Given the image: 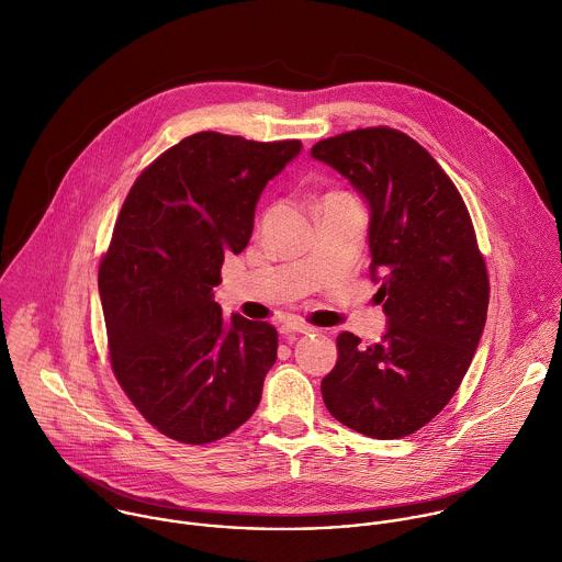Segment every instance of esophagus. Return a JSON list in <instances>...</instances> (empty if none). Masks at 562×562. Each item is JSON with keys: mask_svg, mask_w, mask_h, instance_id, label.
Returning a JSON list of instances; mask_svg holds the SVG:
<instances>
[{"mask_svg": "<svg viewBox=\"0 0 562 562\" xmlns=\"http://www.w3.org/2000/svg\"><path fill=\"white\" fill-rule=\"evenodd\" d=\"M313 328L311 326H306V324H302V322H284L282 326H280V333L282 335H308Z\"/></svg>", "mask_w": 562, "mask_h": 562, "instance_id": "34e87169", "label": "esophagus"}]
</instances>
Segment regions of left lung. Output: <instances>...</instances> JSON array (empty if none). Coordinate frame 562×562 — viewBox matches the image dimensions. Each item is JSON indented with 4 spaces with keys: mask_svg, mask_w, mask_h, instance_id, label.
<instances>
[{
    "mask_svg": "<svg viewBox=\"0 0 562 562\" xmlns=\"http://www.w3.org/2000/svg\"><path fill=\"white\" fill-rule=\"evenodd\" d=\"M324 161L363 196L372 276H381L387 330L361 346L337 337V366L322 381L328 412L379 440L405 438L458 392L488 313L486 262L469 210L438 161L409 135L357 128L317 142Z\"/></svg>",
    "mask_w": 562,
    "mask_h": 562,
    "instance_id": "left-lung-1",
    "label": "left lung"
}]
</instances>
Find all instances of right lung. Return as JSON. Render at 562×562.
I'll return each instance as SVG.
<instances>
[{"label": "right lung", "mask_w": 562, "mask_h": 562, "mask_svg": "<svg viewBox=\"0 0 562 562\" xmlns=\"http://www.w3.org/2000/svg\"><path fill=\"white\" fill-rule=\"evenodd\" d=\"M302 142L194 133L155 159L131 188L100 262L113 372L164 436L207 445L256 412L278 359V333L214 302L225 254L254 232L265 186Z\"/></svg>", "instance_id": "add662e5"}]
</instances>
